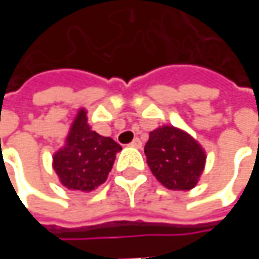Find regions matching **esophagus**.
Listing matches in <instances>:
<instances>
[{"label": "esophagus", "instance_id": "1", "mask_svg": "<svg viewBox=\"0 0 259 259\" xmlns=\"http://www.w3.org/2000/svg\"><path fill=\"white\" fill-rule=\"evenodd\" d=\"M130 146L135 147V148H141V140L140 139H135V140L130 143Z\"/></svg>", "mask_w": 259, "mask_h": 259}]
</instances>
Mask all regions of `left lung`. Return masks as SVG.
<instances>
[{
	"mask_svg": "<svg viewBox=\"0 0 259 259\" xmlns=\"http://www.w3.org/2000/svg\"><path fill=\"white\" fill-rule=\"evenodd\" d=\"M152 175L169 190H191L206 162L205 150L185 130L170 124L150 132L144 147Z\"/></svg>",
	"mask_w": 259,
	"mask_h": 259,
	"instance_id": "left-lung-1",
	"label": "left lung"
}]
</instances>
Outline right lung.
Instances as JSON below:
<instances>
[{
  "label": "right lung",
  "instance_id": "obj_1",
  "mask_svg": "<svg viewBox=\"0 0 259 259\" xmlns=\"http://www.w3.org/2000/svg\"><path fill=\"white\" fill-rule=\"evenodd\" d=\"M122 150L111 137L91 130L87 111L80 108L65 140V146L53 155V168L61 185L69 190L90 193L107 180Z\"/></svg>",
  "mask_w": 259,
  "mask_h": 259
}]
</instances>
